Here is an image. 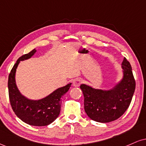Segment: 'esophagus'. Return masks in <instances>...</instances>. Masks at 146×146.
<instances>
[{
	"label": "esophagus",
	"instance_id": "esophagus-1",
	"mask_svg": "<svg viewBox=\"0 0 146 146\" xmlns=\"http://www.w3.org/2000/svg\"><path fill=\"white\" fill-rule=\"evenodd\" d=\"M81 83H82L81 80H80V79L76 78V79H75V80H73V86L75 87H78L80 84H81Z\"/></svg>",
	"mask_w": 146,
	"mask_h": 146
}]
</instances>
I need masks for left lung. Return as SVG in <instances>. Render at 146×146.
<instances>
[{"label":"left lung","mask_w":146,"mask_h":146,"mask_svg":"<svg viewBox=\"0 0 146 146\" xmlns=\"http://www.w3.org/2000/svg\"><path fill=\"white\" fill-rule=\"evenodd\" d=\"M121 68L123 78L111 89H95L86 84L80 85L84 98V110L92 120L101 123L115 121L128 109L136 84L131 65L125 58Z\"/></svg>","instance_id":"1"}]
</instances>
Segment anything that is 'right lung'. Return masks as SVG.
Listing matches in <instances>:
<instances>
[{
  "label": "right lung",
  "mask_w": 146,
  "mask_h": 146,
  "mask_svg": "<svg viewBox=\"0 0 146 146\" xmlns=\"http://www.w3.org/2000/svg\"><path fill=\"white\" fill-rule=\"evenodd\" d=\"M36 52L34 48L18 58L9 75L8 90L10 104L16 116L29 125L44 126L54 121L58 117L61 109L62 98L69 90L71 83L58 88L41 100H29L22 95L15 80L16 68L20 62L29 59Z\"/></svg>",
  "instance_id": "right-lung-1"
}]
</instances>
